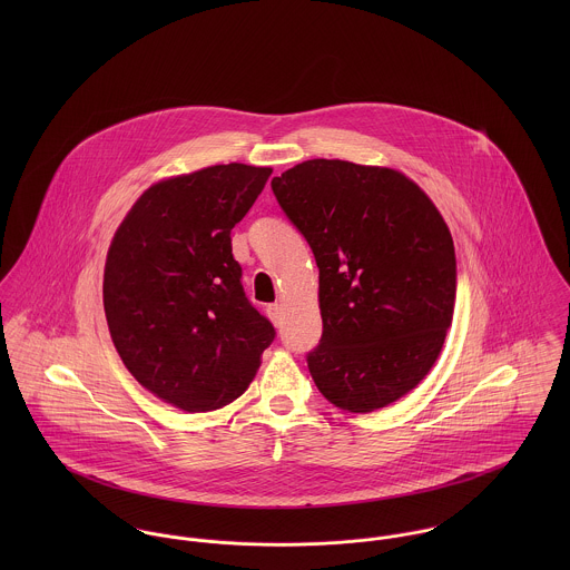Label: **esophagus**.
Returning a JSON list of instances; mask_svg holds the SVG:
<instances>
[{"label": "esophagus", "mask_w": 570, "mask_h": 570, "mask_svg": "<svg viewBox=\"0 0 570 570\" xmlns=\"http://www.w3.org/2000/svg\"><path fill=\"white\" fill-rule=\"evenodd\" d=\"M267 316L274 325L278 326L283 323V305L281 303H274V305H267Z\"/></svg>", "instance_id": "esophagus-1"}]
</instances>
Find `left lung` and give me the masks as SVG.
<instances>
[{"instance_id": "left-lung-1", "label": "left lung", "mask_w": 570, "mask_h": 570, "mask_svg": "<svg viewBox=\"0 0 570 570\" xmlns=\"http://www.w3.org/2000/svg\"><path fill=\"white\" fill-rule=\"evenodd\" d=\"M321 269V344L309 373L331 404L373 412L412 391L452 325L456 254L430 197L406 175L307 160L272 179Z\"/></svg>"}]
</instances>
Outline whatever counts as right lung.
Wrapping results in <instances>:
<instances>
[{
  "instance_id": "right-lung-1",
  "label": "right lung",
  "mask_w": 570,
  "mask_h": 570,
  "mask_svg": "<svg viewBox=\"0 0 570 570\" xmlns=\"http://www.w3.org/2000/svg\"><path fill=\"white\" fill-rule=\"evenodd\" d=\"M272 168L217 164L154 184L107 252L114 346L156 397L208 412L242 397L276 331L245 296L230 230Z\"/></svg>"
}]
</instances>
